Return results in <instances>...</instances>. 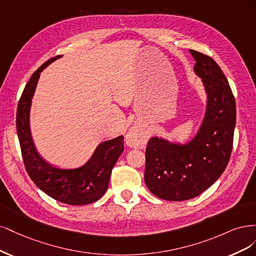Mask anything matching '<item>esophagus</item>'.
Instances as JSON below:
<instances>
[{"mask_svg": "<svg viewBox=\"0 0 256 256\" xmlns=\"http://www.w3.org/2000/svg\"><path fill=\"white\" fill-rule=\"evenodd\" d=\"M142 134L138 128H132L128 132V134L126 135V142H133V140L137 137H139V135Z\"/></svg>", "mask_w": 256, "mask_h": 256, "instance_id": "esophagus-1", "label": "esophagus"}]
</instances>
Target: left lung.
Masks as SVG:
<instances>
[{
	"label": "left lung",
	"mask_w": 256,
	"mask_h": 256,
	"mask_svg": "<svg viewBox=\"0 0 256 256\" xmlns=\"http://www.w3.org/2000/svg\"><path fill=\"white\" fill-rule=\"evenodd\" d=\"M189 52L208 94L202 124L186 144L152 137L146 149V185L167 201L192 199L210 187L226 168L233 148L236 103L228 82L212 57Z\"/></svg>",
	"instance_id": "obj_1"
}]
</instances>
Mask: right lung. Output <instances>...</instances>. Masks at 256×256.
<instances>
[{
	"mask_svg": "<svg viewBox=\"0 0 256 256\" xmlns=\"http://www.w3.org/2000/svg\"><path fill=\"white\" fill-rule=\"evenodd\" d=\"M60 57L62 55L55 56L40 66L28 82L17 108V133L24 166L36 186L56 201L85 205L98 201L106 192L112 170L124 150V144L123 136L100 144L92 158L76 169L55 168L39 155L30 128L32 98L41 71Z\"/></svg>",
	"mask_w": 256,
	"mask_h": 256,
	"instance_id": "obj_1",
	"label": "right lung"
}]
</instances>
